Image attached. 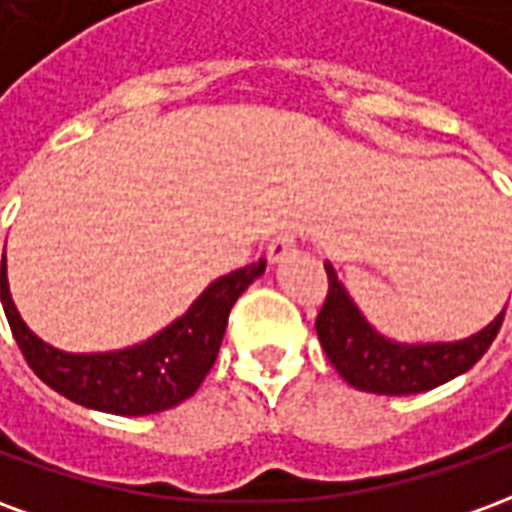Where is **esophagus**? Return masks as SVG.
Segmentation results:
<instances>
[{"mask_svg": "<svg viewBox=\"0 0 512 512\" xmlns=\"http://www.w3.org/2000/svg\"><path fill=\"white\" fill-rule=\"evenodd\" d=\"M296 252V238L290 233L277 235L271 244H268V263H282L285 257H290Z\"/></svg>", "mask_w": 512, "mask_h": 512, "instance_id": "obj_1", "label": "esophagus"}]
</instances>
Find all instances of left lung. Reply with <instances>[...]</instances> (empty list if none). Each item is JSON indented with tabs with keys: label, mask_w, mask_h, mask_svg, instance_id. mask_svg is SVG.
<instances>
[{
	"label": "left lung",
	"mask_w": 512,
	"mask_h": 512,
	"mask_svg": "<svg viewBox=\"0 0 512 512\" xmlns=\"http://www.w3.org/2000/svg\"><path fill=\"white\" fill-rule=\"evenodd\" d=\"M329 296L318 312L315 332L334 370L356 389L373 395H417L463 376L491 348L505 310L463 340L400 343L386 337L356 307L343 279L326 260Z\"/></svg>",
	"instance_id": "1"
}]
</instances>
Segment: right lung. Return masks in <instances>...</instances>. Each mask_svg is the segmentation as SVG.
<instances>
[{"instance_id": "right-lung-1", "label": "right lung", "mask_w": 512, "mask_h": 512, "mask_svg": "<svg viewBox=\"0 0 512 512\" xmlns=\"http://www.w3.org/2000/svg\"><path fill=\"white\" fill-rule=\"evenodd\" d=\"M266 260L213 279L180 318L142 343L73 354L46 343L32 332L16 310L2 260L0 299L21 354L35 376L73 403L117 417H145L178 406L200 389L216 362L230 310L257 277Z\"/></svg>"}]
</instances>
